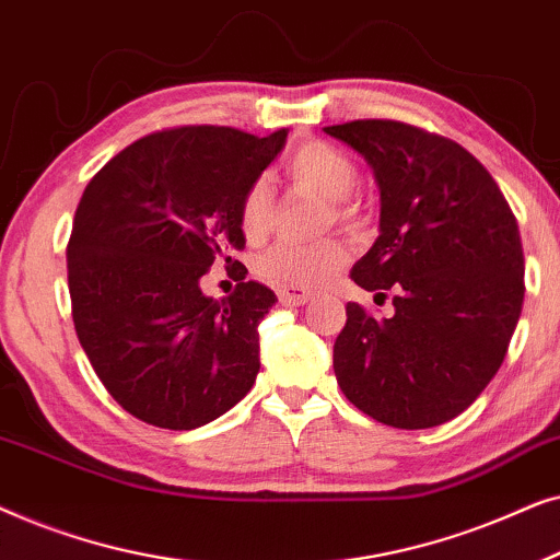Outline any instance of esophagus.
Masks as SVG:
<instances>
[{
  "label": "esophagus",
  "instance_id": "34e87169",
  "mask_svg": "<svg viewBox=\"0 0 560 560\" xmlns=\"http://www.w3.org/2000/svg\"><path fill=\"white\" fill-rule=\"evenodd\" d=\"M278 298H280V303H285V305H305L313 298V290H305V288H280L278 290Z\"/></svg>",
  "mask_w": 560,
  "mask_h": 560
}]
</instances>
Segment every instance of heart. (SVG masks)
Masks as SVG:
<instances>
[{"label":"heart","instance_id":"1","mask_svg":"<svg viewBox=\"0 0 560 560\" xmlns=\"http://www.w3.org/2000/svg\"><path fill=\"white\" fill-rule=\"evenodd\" d=\"M285 173L298 186L313 188L324 198H331L336 221L349 224L357 219V206L349 201L359 173L349 155L328 142H303L285 160ZM272 226V196L265 180H255L242 194L240 232L249 244L262 242ZM347 247L336 240L318 244H278L267 249L257 262L259 278L280 288H316L331 280L347 262Z\"/></svg>","mask_w":560,"mask_h":560}]
</instances>
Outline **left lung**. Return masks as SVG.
Returning a JSON list of instances; mask_svg holds the SVG:
<instances>
[{"label": "left lung", "instance_id": "obj_1", "mask_svg": "<svg viewBox=\"0 0 560 560\" xmlns=\"http://www.w3.org/2000/svg\"><path fill=\"white\" fill-rule=\"evenodd\" d=\"M372 165L380 236L351 270L385 298L377 320L347 303L334 372L351 405L418 431L456 418L504 362L525 295L517 219L500 186L448 137L393 119L324 127Z\"/></svg>", "mask_w": 560, "mask_h": 560}]
</instances>
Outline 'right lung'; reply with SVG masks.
Segmentation results:
<instances>
[{
	"label": "right lung",
	"instance_id": "obj_1",
	"mask_svg": "<svg viewBox=\"0 0 560 560\" xmlns=\"http://www.w3.org/2000/svg\"><path fill=\"white\" fill-rule=\"evenodd\" d=\"M288 129L175 127L114 155L83 190L68 240L73 326L91 366L127 412L190 431L234 408L259 372L257 324L275 293L247 280L242 194ZM213 261L240 279L213 302L197 280Z\"/></svg>",
	"mask_w": 560,
	"mask_h": 560
}]
</instances>
